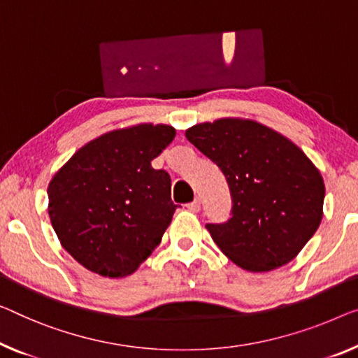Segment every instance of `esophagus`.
Listing matches in <instances>:
<instances>
[{
  "mask_svg": "<svg viewBox=\"0 0 358 358\" xmlns=\"http://www.w3.org/2000/svg\"><path fill=\"white\" fill-rule=\"evenodd\" d=\"M199 207H201V201L199 199H194L193 202H189V204H188V209L191 212H197V210H199Z\"/></svg>",
  "mask_w": 358,
  "mask_h": 358,
  "instance_id": "34e87169",
  "label": "esophagus"
}]
</instances>
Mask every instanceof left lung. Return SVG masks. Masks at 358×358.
Instances as JSON below:
<instances>
[{
    "mask_svg": "<svg viewBox=\"0 0 358 358\" xmlns=\"http://www.w3.org/2000/svg\"><path fill=\"white\" fill-rule=\"evenodd\" d=\"M186 138L225 175L231 218L207 223L213 241L248 271H270L301 252L323 217L322 173L294 143L259 122L218 119Z\"/></svg>",
    "mask_w": 358,
    "mask_h": 358,
    "instance_id": "1",
    "label": "left lung"
}]
</instances>
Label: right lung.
Returning <instances> with one entry per match:
<instances>
[{
    "mask_svg": "<svg viewBox=\"0 0 358 358\" xmlns=\"http://www.w3.org/2000/svg\"><path fill=\"white\" fill-rule=\"evenodd\" d=\"M175 138L170 125L140 124L82 146L48 185V213L62 248L101 276L135 271L159 246L177 206L170 175L151 161Z\"/></svg>",
    "mask_w": 358,
    "mask_h": 358,
    "instance_id": "right-lung-1",
    "label": "right lung"
}]
</instances>
